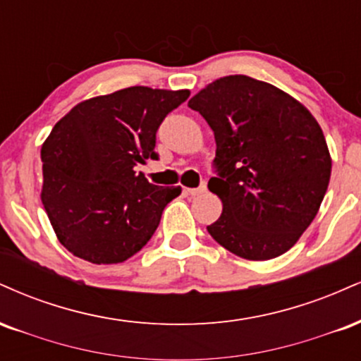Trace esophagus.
I'll list each match as a JSON object with an SVG mask.
<instances>
[{
	"label": "esophagus",
	"mask_w": 361,
	"mask_h": 361,
	"mask_svg": "<svg viewBox=\"0 0 361 361\" xmlns=\"http://www.w3.org/2000/svg\"><path fill=\"white\" fill-rule=\"evenodd\" d=\"M205 190H207V183H202L200 186H198V188H185V192L188 195H192V197H195V195L204 193Z\"/></svg>",
	"instance_id": "esophagus-1"
}]
</instances>
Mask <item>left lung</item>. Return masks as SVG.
<instances>
[{
    "mask_svg": "<svg viewBox=\"0 0 361 361\" xmlns=\"http://www.w3.org/2000/svg\"><path fill=\"white\" fill-rule=\"evenodd\" d=\"M214 130L222 214L207 231L244 259L276 258L317 215L331 178L322 128L299 100L270 82L234 74L188 102Z\"/></svg>",
    "mask_w": 361,
    "mask_h": 361,
    "instance_id": "obj_1",
    "label": "left lung"
}]
</instances>
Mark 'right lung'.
<instances>
[{"mask_svg":"<svg viewBox=\"0 0 361 361\" xmlns=\"http://www.w3.org/2000/svg\"><path fill=\"white\" fill-rule=\"evenodd\" d=\"M188 90L130 86L73 106L42 144V204L62 246L94 264L146 246L181 186H156L137 164L157 159L156 132Z\"/></svg>","mask_w":361,"mask_h":361,"instance_id":"add662e5","label":"right lung"}]
</instances>
